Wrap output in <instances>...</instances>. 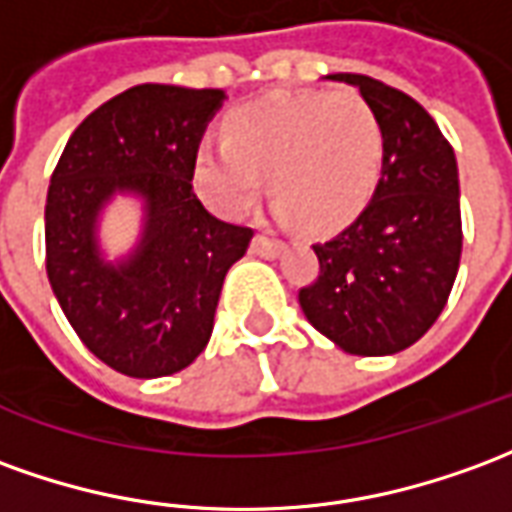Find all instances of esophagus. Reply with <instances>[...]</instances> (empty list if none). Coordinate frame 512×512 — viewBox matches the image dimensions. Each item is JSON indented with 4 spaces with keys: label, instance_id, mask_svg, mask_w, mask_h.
Wrapping results in <instances>:
<instances>
[{
    "label": "esophagus",
    "instance_id": "esophagus-1",
    "mask_svg": "<svg viewBox=\"0 0 512 512\" xmlns=\"http://www.w3.org/2000/svg\"><path fill=\"white\" fill-rule=\"evenodd\" d=\"M280 249H282V241H277V238H271V235H255L252 238V252L260 257H274V255H280Z\"/></svg>",
    "mask_w": 512,
    "mask_h": 512
}]
</instances>
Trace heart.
<instances>
[{"label": "heart", "instance_id": "b5f03b06", "mask_svg": "<svg viewBox=\"0 0 512 512\" xmlns=\"http://www.w3.org/2000/svg\"><path fill=\"white\" fill-rule=\"evenodd\" d=\"M385 169V130L355 91H305L249 99L227 116L224 141L196 146L191 177L224 216L268 194L285 219L313 232L335 230L366 207Z\"/></svg>", "mask_w": 512, "mask_h": 512}]
</instances>
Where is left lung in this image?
<instances>
[{
    "label": "left lung",
    "instance_id": "1",
    "mask_svg": "<svg viewBox=\"0 0 512 512\" xmlns=\"http://www.w3.org/2000/svg\"><path fill=\"white\" fill-rule=\"evenodd\" d=\"M349 82L385 130L380 185L346 230L313 246L318 277L299 305L349 355H396L441 316L455 285L463 224L452 144L413 96L366 74Z\"/></svg>",
    "mask_w": 512,
    "mask_h": 512
}]
</instances>
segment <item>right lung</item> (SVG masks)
Instances as JSON below:
<instances>
[{
  "label": "right lung",
  "mask_w": 512,
  "mask_h": 512,
  "mask_svg": "<svg viewBox=\"0 0 512 512\" xmlns=\"http://www.w3.org/2000/svg\"><path fill=\"white\" fill-rule=\"evenodd\" d=\"M219 88L135 85L96 107L57 160L46 194V274L80 341L127 377L191 366L210 341L221 285L255 232L210 216L191 160ZM116 190L145 196L139 249L119 267L98 257L95 216Z\"/></svg>",
  "instance_id": "right-lung-1"
}]
</instances>
